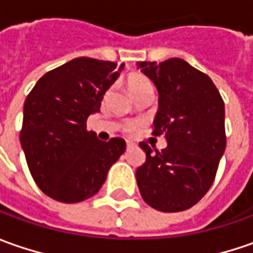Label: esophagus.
<instances>
[{"label":"esophagus","instance_id":"1","mask_svg":"<svg viewBox=\"0 0 253 253\" xmlns=\"http://www.w3.org/2000/svg\"><path fill=\"white\" fill-rule=\"evenodd\" d=\"M134 147H135V144H134V143H131V141H127V144H126L127 151H130V150H133Z\"/></svg>","mask_w":253,"mask_h":253}]
</instances>
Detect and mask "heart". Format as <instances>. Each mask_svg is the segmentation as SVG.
<instances>
[{
    "label": "heart",
    "instance_id": "obj_1",
    "mask_svg": "<svg viewBox=\"0 0 253 253\" xmlns=\"http://www.w3.org/2000/svg\"><path fill=\"white\" fill-rule=\"evenodd\" d=\"M127 88H128V92L133 95L134 99L138 98V96H141V95H144V93H153L154 92L151 81L147 77H144L141 74L131 75L127 80ZM122 128H123L125 133L131 134V133H134L135 130L138 128V123H135V122H126V123H123Z\"/></svg>",
    "mask_w": 253,
    "mask_h": 253
}]
</instances>
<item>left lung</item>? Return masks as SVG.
<instances>
[{
  "label": "left lung",
  "mask_w": 253,
  "mask_h": 253,
  "mask_svg": "<svg viewBox=\"0 0 253 253\" xmlns=\"http://www.w3.org/2000/svg\"><path fill=\"white\" fill-rule=\"evenodd\" d=\"M157 86L160 108L154 135H165L167 148L140 143L145 162L135 178L141 197L164 213L183 211L196 205L213 185L227 137L224 100L211 78L182 58L140 61Z\"/></svg>",
  "instance_id": "8db88e82"
}]
</instances>
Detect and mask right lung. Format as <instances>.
I'll use <instances>...</instances> for the list:
<instances>
[{"label":"right lung","mask_w":253,"mask_h":253,"mask_svg":"<svg viewBox=\"0 0 253 253\" xmlns=\"http://www.w3.org/2000/svg\"><path fill=\"white\" fill-rule=\"evenodd\" d=\"M113 61L78 57L48 71L26 96L21 130L25 158L40 190L61 203H78L99 192L126 141H100L86 130L105 92L119 77Z\"/></svg>","instance_id":"1"}]
</instances>
